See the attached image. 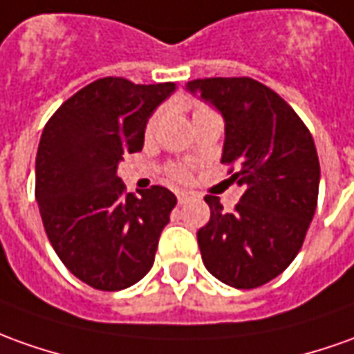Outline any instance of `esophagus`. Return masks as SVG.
<instances>
[{
	"mask_svg": "<svg viewBox=\"0 0 354 354\" xmlns=\"http://www.w3.org/2000/svg\"><path fill=\"white\" fill-rule=\"evenodd\" d=\"M187 201H189V192H179V194H177V202H179V204H185Z\"/></svg>",
	"mask_w": 354,
	"mask_h": 354,
	"instance_id": "obj_1",
	"label": "esophagus"
}]
</instances>
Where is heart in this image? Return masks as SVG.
I'll list each match as a JSON object with an SVG mask.
<instances>
[{"label":"heart","instance_id":"obj_1","mask_svg":"<svg viewBox=\"0 0 354 354\" xmlns=\"http://www.w3.org/2000/svg\"><path fill=\"white\" fill-rule=\"evenodd\" d=\"M204 109H206V107H196L194 113H201ZM158 121H160V111H156V113L148 119V123H146V135H152L153 129L158 127ZM175 177H177V179H185V171H183V169H177V171H175Z\"/></svg>","mask_w":354,"mask_h":354}]
</instances>
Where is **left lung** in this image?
I'll use <instances>...</instances> for the list:
<instances>
[{"mask_svg":"<svg viewBox=\"0 0 354 354\" xmlns=\"http://www.w3.org/2000/svg\"><path fill=\"white\" fill-rule=\"evenodd\" d=\"M187 88L221 111V163L243 187L233 212H223L218 196H204L209 221L196 233L202 262L225 285L256 289L285 272L303 247L320 187L314 138L293 107L254 79H198Z\"/></svg>","mask_w":354,"mask_h":354,"instance_id":"8db88e82","label":"left lung"}]
</instances>
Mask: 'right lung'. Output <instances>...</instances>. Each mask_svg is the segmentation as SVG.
I'll return each mask as SVG.
<instances>
[{
    "label": "right lung",
    "mask_w": 354,
    "mask_h": 354,
    "mask_svg": "<svg viewBox=\"0 0 354 354\" xmlns=\"http://www.w3.org/2000/svg\"><path fill=\"white\" fill-rule=\"evenodd\" d=\"M173 92V82L106 77L63 102L44 127L34 191L44 229L65 268L98 291H121L150 272L177 204L165 187L133 194L117 177L123 156L142 150L148 117Z\"/></svg>",
    "instance_id": "1"
}]
</instances>
